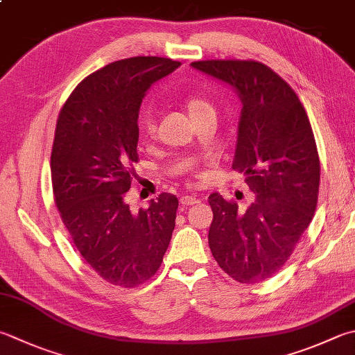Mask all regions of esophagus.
Segmentation results:
<instances>
[{
    "mask_svg": "<svg viewBox=\"0 0 355 355\" xmlns=\"http://www.w3.org/2000/svg\"><path fill=\"white\" fill-rule=\"evenodd\" d=\"M199 202V199L196 196H182L180 198V204L182 205H195Z\"/></svg>",
    "mask_w": 355,
    "mask_h": 355,
    "instance_id": "esophagus-1",
    "label": "esophagus"
}]
</instances>
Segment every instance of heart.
Returning a JSON list of instances; mask_svg holds the SVG:
<instances>
[{
  "instance_id": "1",
  "label": "heart",
  "mask_w": 355,
  "mask_h": 355,
  "mask_svg": "<svg viewBox=\"0 0 355 355\" xmlns=\"http://www.w3.org/2000/svg\"><path fill=\"white\" fill-rule=\"evenodd\" d=\"M187 108H189L190 116L193 117L200 111L211 108V105L202 97L193 96L187 100ZM140 130H142L145 135H151V132H155V120H153L151 114H145L142 119H140Z\"/></svg>"
}]
</instances>
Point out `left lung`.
<instances>
[{
	"label": "left lung",
	"mask_w": 355,
	"mask_h": 355,
	"mask_svg": "<svg viewBox=\"0 0 355 355\" xmlns=\"http://www.w3.org/2000/svg\"><path fill=\"white\" fill-rule=\"evenodd\" d=\"M195 69L230 85L243 103L232 168L243 173L253 202L239 210L209 196V245L238 283L270 278L291 258L317 207L320 159L304 106L269 66L252 60H205Z\"/></svg>",
	"instance_id": "8db88e82"
}]
</instances>
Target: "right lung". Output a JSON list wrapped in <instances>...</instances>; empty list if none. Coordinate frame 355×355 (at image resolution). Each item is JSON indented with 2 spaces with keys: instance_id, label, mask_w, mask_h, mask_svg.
I'll use <instances>...</instances> for the list:
<instances>
[{
  "instance_id": "1",
  "label": "right lung",
  "mask_w": 355,
  "mask_h": 355,
  "mask_svg": "<svg viewBox=\"0 0 355 355\" xmlns=\"http://www.w3.org/2000/svg\"><path fill=\"white\" fill-rule=\"evenodd\" d=\"M180 66L162 57L106 64L78 83L58 114L52 190L66 230L97 275L120 287L150 279L175 230L178 198L162 193L146 210L125 202L139 160V110L150 86Z\"/></svg>"
}]
</instances>
